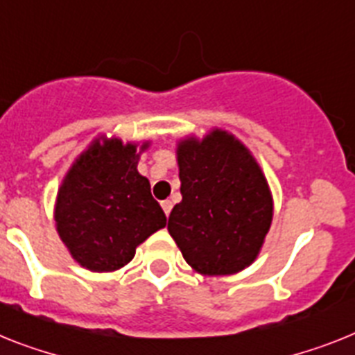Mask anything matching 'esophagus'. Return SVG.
Here are the masks:
<instances>
[{
  "label": "esophagus",
  "mask_w": 355,
  "mask_h": 355,
  "mask_svg": "<svg viewBox=\"0 0 355 355\" xmlns=\"http://www.w3.org/2000/svg\"><path fill=\"white\" fill-rule=\"evenodd\" d=\"M160 205H162V209H164V213H166V216H169V213H171V209H173V202L164 200Z\"/></svg>",
  "instance_id": "obj_1"
}]
</instances>
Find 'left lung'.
Masks as SVG:
<instances>
[{
	"instance_id": "1",
	"label": "left lung",
	"mask_w": 355,
	"mask_h": 355,
	"mask_svg": "<svg viewBox=\"0 0 355 355\" xmlns=\"http://www.w3.org/2000/svg\"><path fill=\"white\" fill-rule=\"evenodd\" d=\"M182 202L168 231L195 272L236 274L258 258L272 223L269 182L233 133L213 128L177 142Z\"/></svg>"
}]
</instances>
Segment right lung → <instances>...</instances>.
I'll use <instances>...</instances> for the list:
<instances>
[{"label": "right lung", "mask_w": 355, "mask_h": 355, "mask_svg": "<svg viewBox=\"0 0 355 355\" xmlns=\"http://www.w3.org/2000/svg\"><path fill=\"white\" fill-rule=\"evenodd\" d=\"M151 142L99 137L71 162L53 205L61 242L92 272H113L135 256L166 214L151 196L150 180L137 164Z\"/></svg>", "instance_id": "obj_1"}]
</instances>
